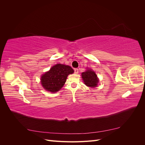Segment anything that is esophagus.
<instances>
[{
  "instance_id": "34e87169",
  "label": "esophagus",
  "mask_w": 145,
  "mask_h": 145,
  "mask_svg": "<svg viewBox=\"0 0 145 145\" xmlns=\"http://www.w3.org/2000/svg\"><path fill=\"white\" fill-rule=\"evenodd\" d=\"M74 73H75V74H78V69L77 68L74 69Z\"/></svg>"
}]
</instances>
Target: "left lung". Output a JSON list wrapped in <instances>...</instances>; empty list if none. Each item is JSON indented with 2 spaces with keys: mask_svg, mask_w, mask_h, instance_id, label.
I'll use <instances>...</instances> for the list:
<instances>
[{
  "mask_svg": "<svg viewBox=\"0 0 145 145\" xmlns=\"http://www.w3.org/2000/svg\"><path fill=\"white\" fill-rule=\"evenodd\" d=\"M82 77L85 84L91 88H94L97 86L99 83L98 78L94 71L91 69H88L86 71L82 73Z\"/></svg>",
  "mask_w": 145,
  "mask_h": 145,
  "instance_id": "1",
  "label": "left lung"
}]
</instances>
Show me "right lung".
I'll list each match as a JSON object with an SVG mask.
<instances>
[{"mask_svg":"<svg viewBox=\"0 0 145 145\" xmlns=\"http://www.w3.org/2000/svg\"><path fill=\"white\" fill-rule=\"evenodd\" d=\"M73 72L69 66L57 64L41 77L42 85L46 90L56 93L63 87L69 74Z\"/></svg>","mask_w":145,"mask_h":145,"instance_id":"add662e5","label":"right lung"}]
</instances>
